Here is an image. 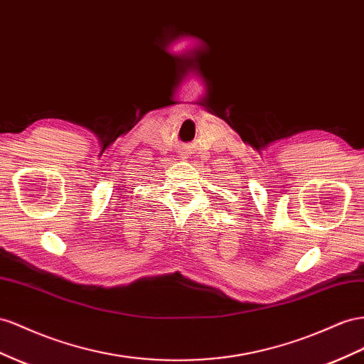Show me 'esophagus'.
I'll list each match as a JSON object with an SVG mask.
<instances>
[{
	"label": "esophagus",
	"mask_w": 364,
	"mask_h": 364,
	"mask_svg": "<svg viewBox=\"0 0 364 364\" xmlns=\"http://www.w3.org/2000/svg\"><path fill=\"white\" fill-rule=\"evenodd\" d=\"M183 159H185V158H183Z\"/></svg>",
	"instance_id": "esophagus-1"
}]
</instances>
